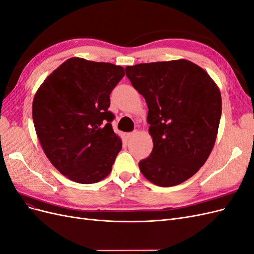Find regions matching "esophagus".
Wrapping results in <instances>:
<instances>
[{
	"label": "esophagus",
	"instance_id": "34e87169",
	"mask_svg": "<svg viewBox=\"0 0 254 254\" xmlns=\"http://www.w3.org/2000/svg\"><path fill=\"white\" fill-rule=\"evenodd\" d=\"M135 133H136V131H132V132H129V133H127V134H126L127 139H130V137H132Z\"/></svg>",
	"mask_w": 254,
	"mask_h": 254
}]
</instances>
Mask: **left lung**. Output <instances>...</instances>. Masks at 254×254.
Here are the masks:
<instances>
[{
  "instance_id": "1",
  "label": "left lung",
  "mask_w": 254,
  "mask_h": 254,
  "mask_svg": "<svg viewBox=\"0 0 254 254\" xmlns=\"http://www.w3.org/2000/svg\"><path fill=\"white\" fill-rule=\"evenodd\" d=\"M125 71L148 107L153 148L140 161V171L156 186H178L200 170L214 147L221 117L219 89L203 68L186 59Z\"/></svg>"
}]
</instances>
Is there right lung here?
<instances>
[{
    "instance_id": "add662e5",
    "label": "right lung",
    "mask_w": 254,
    "mask_h": 254,
    "mask_svg": "<svg viewBox=\"0 0 254 254\" xmlns=\"http://www.w3.org/2000/svg\"><path fill=\"white\" fill-rule=\"evenodd\" d=\"M124 67L73 57L49 75L33 102L38 139L50 162L70 180H103L122 149L108 110Z\"/></svg>"
}]
</instances>
